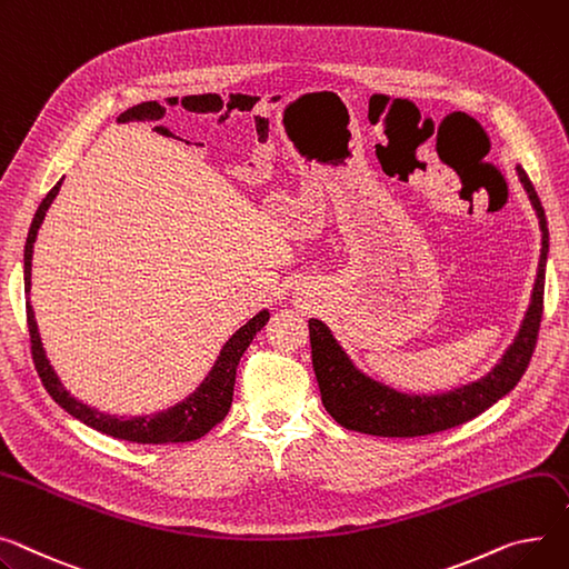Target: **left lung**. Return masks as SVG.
Wrapping results in <instances>:
<instances>
[{"label":"left lung","mask_w":569,"mask_h":569,"mask_svg":"<svg viewBox=\"0 0 569 569\" xmlns=\"http://www.w3.org/2000/svg\"><path fill=\"white\" fill-rule=\"evenodd\" d=\"M515 169L519 182L526 189L528 201H531L538 214L542 249L531 299H528V309L521 318L512 343L506 348L501 359L473 382L439 393H405L363 372L350 359L343 346L338 343L331 329L322 320L311 318L309 333L316 380L320 387L322 405L333 416L336 423H340L346 430L372 437L435 435L476 419L478 413L489 409L517 387L521 375L528 368V361H531L538 340L549 256V229L545 208L538 199L533 182L528 180L526 171L519 164Z\"/></svg>","instance_id":"left-lung-1"}]
</instances>
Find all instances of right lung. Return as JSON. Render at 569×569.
Wrapping results in <instances>:
<instances>
[{"mask_svg":"<svg viewBox=\"0 0 569 569\" xmlns=\"http://www.w3.org/2000/svg\"><path fill=\"white\" fill-rule=\"evenodd\" d=\"M63 178L50 189L48 197L38 206L33 221L29 226V236L24 244V292H27V325H29V338H31V355L33 363L38 370V377H41L43 387L52 396V400L66 409L72 419L82 421L84 426L134 443H180V441H194L201 439L206 432H210L219 421H223V416L229 413L231 402H233V387H236V370L240 363V357L249 348L253 336L268 325L270 311L262 309L258 311L249 322H244L229 340H226L214 366L206 375V380L182 398L180 402L156 411V413H141V416H117L109 411H100L82 400L74 398L63 382L59 380V375L54 372L41 333H38V322L33 316V307L29 301V290H31V258H33V242L38 236V229L46 219L48 208L57 199L59 189H61Z\"/></svg>","mask_w":569,"mask_h":569,"instance_id":"right-lung-1","label":"right lung"}]
</instances>
